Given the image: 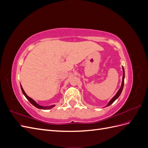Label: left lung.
<instances>
[{
  "label": "left lung",
  "mask_w": 148,
  "mask_h": 148,
  "mask_svg": "<svg viewBox=\"0 0 148 148\" xmlns=\"http://www.w3.org/2000/svg\"><path fill=\"white\" fill-rule=\"evenodd\" d=\"M123 79H122V85H121V87H120V88L119 89V90L118 91V92H117V94H116V95H115V96L112 98V99L109 101V102L108 103V104H107V105L106 106V107L109 106H110V104H112V103H113V102H114L116 99H117V98L120 96L121 92H122V90H123V85H124V78H125V71H124L123 67Z\"/></svg>",
  "instance_id": "obj_1"
}]
</instances>
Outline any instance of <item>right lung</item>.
<instances>
[{
	"instance_id": "obj_1",
	"label": "right lung",
	"mask_w": 148,
	"mask_h": 148,
	"mask_svg": "<svg viewBox=\"0 0 148 148\" xmlns=\"http://www.w3.org/2000/svg\"><path fill=\"white\" fill-rule=\"evenodd\" d=\"M21 91H22V92H23V95H25V96L26 97V99H27L30 102V103H31V104H33L34 106H35L36 107H37V108L41 109H51L52 107H54V105H52V106H49V107H42V106H40V105L38 104L33 99H32L31 97H29V96H28L27 95H26V94L25 92L24 91L23 89V88H22L21 86Z\"/></svg>"
}]
</instances>
